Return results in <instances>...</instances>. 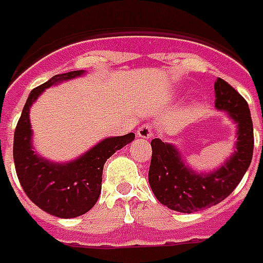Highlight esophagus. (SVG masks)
Wrapping results in <instances>:
<instances>
[{
  "mask_svg": "<svg viewBox=\"0 0 263 263\" xmlns=\"http://www.w3.org/2000/svg\"><path fill=\"white\" fill-rule=\"evenodd\" d=\"M153 135H154V132L150 124H144L137 128V137H140V139H152Z\"/></svg>",
  "mask_w": 263,
  "mask_h": 263,
  "instance_id": "obj_1",
  "label": "esophagus"
}]
</instances>
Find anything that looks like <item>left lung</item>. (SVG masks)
<instances>
[{
  "label": "left lung",
  "instance_id": "8db88e82",
  "mask_svg": "<svg viewBox=\"0 0 263 263\" xmlns=\"http://www.w3.org/2000/svg\"><path fill=\"white\" fill-rule=\"evenodd\" d=\"M214 89L215 109L225 111L236 126L234 153L218 168L208 173L193 170L176 144L152 140L148 182L156 198L174 211L191 214L217 205L241 182L252 160L254 126L247 100L221 78Z\"/></svg>",
  "mask_w": 263,
  "mask_h": 263
}]
</instances>
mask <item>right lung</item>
I'll return each instance as SVG.
<instances>
[{
	"label": "right lung",
	"mask_w": 263,
	"mask_h": 263,
	"mask_svg": "<svg viewBox=\"0 0 263 263\" xmlns=\"http://www.w3.org/2000/svg\"><path fill=\"white\" fill-rule=\"evenodd\" d=\"M85 73V70H72L55 75L35 87L28 96L14 135V163L25 194L35 205L58 218L79 217L96 204L102 191L106 160L135 140V133L106 137L75 160L62 163L48 160L35 152L29 122L31 106L45 89Z\"/></svg>",
	"instance_id": "add662e5"
}]
</instances>
